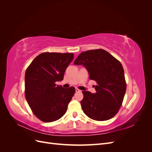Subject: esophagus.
Instances as JSON below:
<instances>
[{
    "label": "esophagus",
    "mask_w": 152,
    "mask_h": 152,
    "mask_svg": "<svg viewBox=\"0 0 152 152\" xmlns=\"http://www.w3.org/2000/svg\"><path fill=\"white\" fill-rule=\"evenodd\" d=\"M75 91L77 92V93H79V92H81V91H80V90H79V89H77V88H76V89H75Z\"/></svg>",
    "instance_id": "1"
}]
</instances>
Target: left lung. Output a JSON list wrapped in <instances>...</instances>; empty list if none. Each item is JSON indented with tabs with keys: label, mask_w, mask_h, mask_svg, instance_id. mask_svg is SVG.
Returning <instances> with one entry per match:
<instances>
[{
	"label": "left lung",
	"mask_w": 152,
	"mask_h": 152,
	"mask_svg": "<svg viewBox=\"0 0 152 152\" xmlns=\"http://www.w3.org/2000/svg\"><path fill=\"white\" fill-rule=\"evenodd\" d=\"M83 65L89 79L96 82L95 93L83 91L80 103L87 117L104 121L113 117L121 107L126 91V83L122 64L103 49L87 50L80 54L74 61Z\"/></svg>",
	"instance_id": "obj_1"
}]
</instances>
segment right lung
<instances>
[{
    "label": "right lung",
    "mask_w": 152,
    "mask_h": 152,
    "mask_svg": "<svg viewBox=\"0 0 152 152\" xmlns=\"http://www.w3.org/2000/svg\"><path fill=\"white\" fill-rule=\"evenodd\" d=\"M73 59L72 53H44L27 68L25 76L26 99L40 121H56L66 113L75 89L74 87L63 88L56 82L63 79Z\"/></svg>",
    "instance_id": "obj_1"
}]
</instances>
